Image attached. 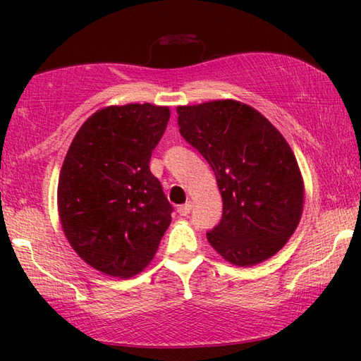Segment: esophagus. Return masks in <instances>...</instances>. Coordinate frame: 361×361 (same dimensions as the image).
Segmentation results:
<instances>
[{
	"instance_id": "1",
	"label": "esophagus",
	"mask_w": 361,
	"mask_h": 361,
	"mask_svg": "<svg viewBox=\"0 0 361 361\" xmlns=\"http://www.w3.org/2000/svg\"><path fill=\"white\" fill-rule=\"evenodd\" d=\"M191 209H192V205L189 204V202H186V204H183V205H178V209H176V210H178V213H180L181 216H188L189 213H191Z\"/></svg>"
}]
</instances>
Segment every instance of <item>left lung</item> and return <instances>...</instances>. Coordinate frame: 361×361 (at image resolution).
Returning a JSON list of instances; mask_svg holds the SVG:
<instances>
[{"label": "left lung", "mask_w": 361, "mask_h": 361, "mask_svg": "<svg viewBox=\"0 0 361 361\" xmlns=\"http://www.w3.org/2000/svg\"><path fill=\"white\" fill-rule=\"evenodd\" d=\"M180 133L210 164L223 216L207 232L226 261L248 267L276 255L298 228L304 183L290 145L245 103L178 106Z\"/></svg>", "instance_id": "8db88e82"}]
</instances>
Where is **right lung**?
Instances as JSON below:
<instances>
[{"label":"right lung","instance_id":"add662e5","mask_svg":"<svg viewBox=\"0 0 361 361\" xmlns=\"http://www.w3.org/2000/svg\"><path fill=\"white\" fill-rule=\"evenodd\" d=\"M167 106H106L84 122L60 170V223L73 250L106 276L129 279L154 258L173 207L149 170Z\"/></svg>","mask_w":361,"mask_h":361}]
</instances>
